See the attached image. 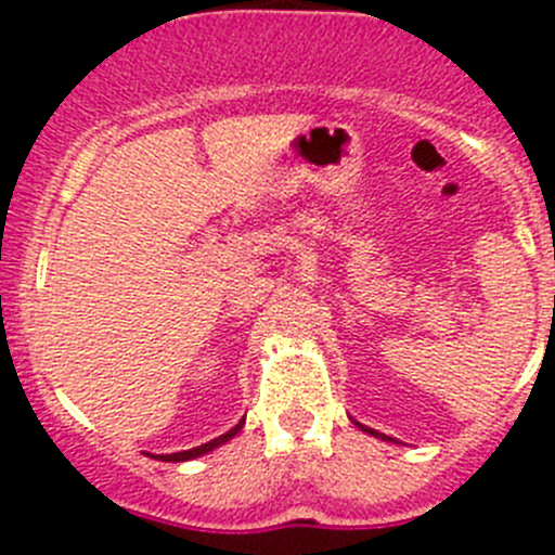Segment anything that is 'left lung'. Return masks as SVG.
<instances>
[{
	"instance_id": "left-lung-1",
	"label": "left lung",
	"mask_w": 555,
	"mask_h": 555,
	"mask_svg": "<svg viewBox=\"0 0 555 555\" xmlns=\"http://www.w3.org/2000/svg\"><path fill=\"white\" fill-rule=\"evenodd\" d=\"M354 424H357V422H354ZM357 427H360L362 433H371V435H376V438H382V440H395V438H386V435H382V433H376V429L365 427V424H357Z\"/></svg>"
}]
</instances>
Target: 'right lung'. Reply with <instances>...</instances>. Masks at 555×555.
<instances>
[{"label": "right lung", "instance_id": "1", "mask_svg": "<svg viewBox=\"0 0 555 555\" xmlns=\"http://www.w3.org/2000/svg\"><path fill=\"white\" fill-rule=\"evenodd\" d=\"M244 427V418L242 422L236 424V427L231 429V433H225V435H220V438H215V440H209V443H204V446H198V449H190V451H179V453H158V456L155 459H160V462H188V459H195V456H201V453H209V451H215L217 446H222V443H228V440L233 438V435H238V429Z\"/></svg>", "mask_w": 555, "mask_h": 555}]
</instances>
